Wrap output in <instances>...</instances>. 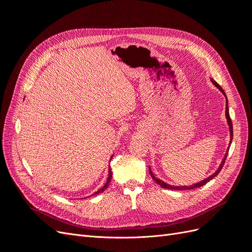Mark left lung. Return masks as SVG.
<instances>
[{
    "mask_svg": "<svg viewBox=\"0 0 252 252\" xmlns=\"http://www.w3.org/2000/svg\"><path fill=\"white\" fill-rule=\"evenodd\" d=\"M211 82H212L213 85H215L216 87H218L220 91H222V94H223L225 95V97H226V112H225V114H226L227 123H228V126H229V131H230V143H229V145H230V144H231V141H232V136H233V129H232V122H231V119H230V116H229V109H228V100H227V96H226V94H225V93H224V90L222 89V87H220L216 81H213V80L211 79ZM228 150H229V147H228V149H227V152L225 154V157H224V158H223L222 163H220V167H219V168L217 169V171H216L215 173L211 174L210 177H208L207 179H205V180H203V181H201V182H199V183H196V184L190 185V186H172V185H170V184H167V183H165L164 181H162V180H159V179L156 178V177H155V174L152 173V171H151V169H150V167H149V172H150L151 178L156 181L157 184H158V185H159L161 187H163V188L172 189V190H190V189L199 188V187H201V186L205 185L206 183H208L210 180H212V179L215 178V177H217V175L219 174V172H220V170H222L223 166H224V163H225V159H226L227 155H228Z\"/></svg>",
    "mask_w": 252,
    "mask_h": 252,
    "instance_id": "obj_1",
    "label": "left lung"
}]
</instances>
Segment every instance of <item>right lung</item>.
Returning a JSON list of instances; mask_svg holds the SVG:
<instances>
[{
	"instance_id": "obj_1",
	"label": "right lung",
	"mask_w": 252,
	"mask_h": 252,
	"mask_svg": "<svg viewBox=\"0 0 252 252\" xmlns=\"http://www.w3.org/2000/svg\"><path fill=\"white\" fill-rule=\"evenodd\" d=\"M112 158V157H111ZM111 177H112V172H111V169H110V167H109V169H108V178H107V182L105 183V185L101 188V189H98L97 191H95L93 195H94V194H98V193H101V192H103L104 190L108 187V185H109V183H110V181H111Z\"/></svg>"
}]
</instances>
